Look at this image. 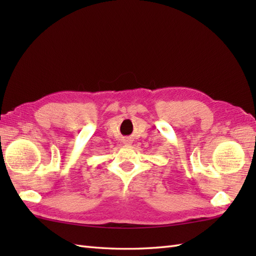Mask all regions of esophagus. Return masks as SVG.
I'll return each mask as SVG.
<instances>
[{"mask_svg": "<svg viewBox=\"0 0 256 256\" xmlns=\"http://www.w3.org/2000/svg\"><path fill=\"white\" fill-rule=\"evenodd\" d=\"M124 144H125V145H131V144H132V140H130V138L124 140Z\"/></svg>", "mask_w": 256, "mask_h": 256, "instance_id": "34e87169", "label": "esophagus"}]
</instances>
